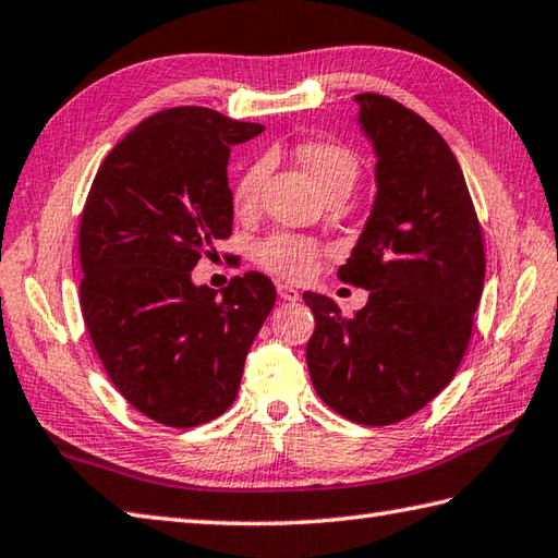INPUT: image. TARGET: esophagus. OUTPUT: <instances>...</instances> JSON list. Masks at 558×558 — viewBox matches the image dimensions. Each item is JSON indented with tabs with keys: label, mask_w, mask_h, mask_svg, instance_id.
I'll use <instances>...</instances> for the list:
<instances>
[{
	"label": "esophagus",
	"mask_w": 558,
	"mask_h": 558,
	"mask_svg": "<svg viewBox=\"0 0 558 558\" xmlns=\"http://www.w3.org/2000/svg\"><path fill=\"white\" fill-rule=\"evenodd\" d=\"M278 298L286 300V302H298L302 294H300V290H294L292 286H282V282H280V286H278Z\"/></svg>",
	"instance_id": "obj_1"
}]
</instances>
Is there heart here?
I'll use <instances>...</instances> for the list:
<instances>
[{
  "instance_id": "heart-1",
  "label": "heart",
  "mask_w": 558,
  "mask_h": 558,
  "mask_svg": "<svg viewBox=\"0 0 558 558\" xmlns=\"http://www.w3.org/2000/svg\"><path fill=\"white\" fill-rule=\"evenodd\" d=\"M298 153L304 170L312 174V180L326 196L336 192H350L354 180H357L360 158L348 146L336 144V141L314 138L304 141ZM264 177L266 160H254L240 174V180H236L232 189V206L236 213H252L256 208ZM254 260L278 278L304 280L318 266V244L310 240V236L278 232L256 244Z\"/></svg>"
}]
</instances>
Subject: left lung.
Returning <instances> with one entry per match:
<instances>
[{
	"label": "left lung",
	"instance_id": "left-lung-1",
	"mask_svg": "<svg viewBox=\"0 0 558 558\" xmlns=\"http://www.w3.org/2000/svg\"><path fill=\"white\" fill-rule=\"evenodd\" d=\"M376 150L378 194L338 278L369 290L345 316L304 292L312 384L330 410L386 426L422 410L465 357L484 288V240L465 177L441 134L378 93L354 96Z\"/></svg>",
	"mask_w": 558,
	"mask_h": 558
}]
</instances>
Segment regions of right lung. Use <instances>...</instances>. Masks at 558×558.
I'll return each mask as SVG.
<instances>
[{
  "instance_id": "1",
  "label": "right lung",
  "mask_w": 558,
  "mask_h": 558,
  "mask_svg": "<svg viewBox=\"0 0 558 558\" xmlns=\"http://www.w3.org/2000/svg\"><path fill=\"white\" fill-rule=\"evenodd\" d=\"M264 132L184 105L132 129L90 184L78 225L81 312L114 388L153 422L206 424L240 390L246 352L276 304L264 272L194 286L232 234L230 146Z\"/></svg>"
}]
</instances>
